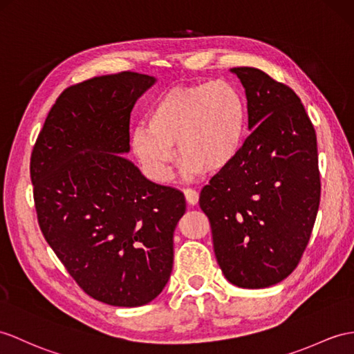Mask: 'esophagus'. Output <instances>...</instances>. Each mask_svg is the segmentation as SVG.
<instances>
[{"label":"esophagus","mask_w":354,"mask_h":354,"mask_svg":"<svg viewBox=\"0 0 354 354\" xmlns=\"http://www.w3.org/2000/svg\"><path fill=\"white\" fill-rule=\"evenodd\" d=\"M185 198H186L187 204H191V205H196L198 200H200V194H198L196 191H194V189L187 187V189H185Z\"/></svg>","instance_id":"1"}]
</instances>
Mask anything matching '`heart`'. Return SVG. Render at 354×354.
<instances>
[{"label": "heart", "instance_id": "obj_1", "mask_svg": "<svg viewBox=\"0 0 354 354\" xmlns=\"http://www.w3.org/2000/svg\"><path fill=\"white\" fill-rule=\"evenodd\" d=\"M248 105L228 81L174 85L154 100L149 123L135 124L129 136L133 156L153 182H167L178 156L189 176L219 172L242 151Z\"/></svg>", "mask_w": 354, "mask_h": 354}]
</instances>
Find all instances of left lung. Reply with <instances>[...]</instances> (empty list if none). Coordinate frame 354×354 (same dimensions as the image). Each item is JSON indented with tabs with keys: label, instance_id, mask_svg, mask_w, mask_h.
I'll list each match as a JSON object with an SVG mask.
<instances>
[{
	"label": "left lung",
	"instance_id": "8db88e82",
	"mask_svg": "<svg viewBox=\"0 0 354 354\" xmlns=\"http://www.w3.org/2000/svg\"><path fill=\"white\" fill-rule=\"evenodd\" d=\"M248 100L242 151L205 185L200 207L225 278L266 288L296 269L320 205L317 136L297 94L255 67L231 68Z\"/></svg>",
	"mask_w": 354,
	"mask_h": 354
}]
</instances>
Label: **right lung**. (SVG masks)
I'll use <instances>...</instances> for the list:
<instances>
[{
  "mask_svg": "<svg viewBox=\"0 0 354 354\" xmlns=\"http://www.w3.org/2000/svg\"><path fill=\"white\" fill-rule=\"evenodd\" d=\"M156 82L135 72L66 88L30 162L40 230L88 296L141 306L167 286L185 195L145 178L123 153L136 99Z\"/></svg>",
  "mask_w": 354,
  "mask_h": 354,
  "instance_id": "obj_1",
  "label": "right lung"
}]
</instances>
